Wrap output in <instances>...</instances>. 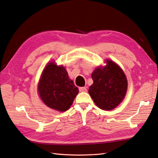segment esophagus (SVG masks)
<instances>
[{
    "instance_id": "1",
    "label": "esophagus",
    "mask_w": 158,
    "mask_h": 158,
    "mask_svg": "<svg viewBox=\"0 0 158 158\" xmlns=\"http://www.w3.org/2000/svg\"><path fill=\"white\" fill-rule=\"evenodd\" d=\"M79 89V92H87V88L85 87H80Z\"/></svg>"
}]
</instances>
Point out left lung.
Returning a JSON list of instances; mask_svg holds the SVG:
<instances>
[{"label":"left lung","mask_w":158,"mask_h":158,"mask_svg":"<svg viewBox=\"0 0 158 158\" xmlns=\"http://www.w3.org/2000/svg\"><path fill=\"white\" fill-rule=\"evenodd\" d=\"M106 63L105 66L98 67L92 73L94 82L88 92L97 106L102 110H111L125 97L127 81L117 64L109 60Z\"/></svg>","instance_id":"left-lung-1"}]
</instances>
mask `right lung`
<instances>
[{"label": "right lung", "instance_id": "1", "mask_svg": "<svg viewBox=\"0 0 158 158\" xmlns=\"http://www.w3.org/2000/svg\"><path fill=\"white\" fill-rule=\"evenodd\" d=\"M39 96L49 108L66 111L79 93L78 88L69 78L64 67L54 62L46 66L38 85Z\"/></svg>", "mask_w": 158, "mask_h": 158}]
</instances>
